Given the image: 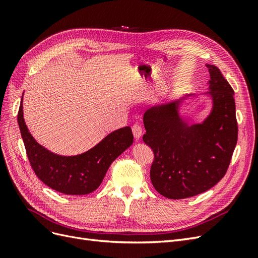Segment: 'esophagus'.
Wrapping results in <instances>:
<instances>
[{
  "label": "esophagus",
  "instance_id": "34e87169",
  "mask_svg": "<svg viewBox=\"0 0 258 258\" xmlns=\"http://www.w3.org/2000/svg\"><path fill=\"white\" fill-rule=\"evenodd\" d=\"M132 134H134L136 140H139L142 136V127L140 126L139 123L134 124V126H132Z\"/></svg>",
  "mask_w": 258,
  "mask_h": 258
}]
</instances>
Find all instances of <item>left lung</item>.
Wrapping results in <instances>:
<instances>
[{
    "label": "left lung",
    "mask_w": 258,
    "mask_h": 258,
    "mask_svg": "<svg viewBox=\"0 0 258 258\" xmlns=\"http://www.w3.org/2000/svg\"><path fill=\"white\" fill-rule=\"evenodd\" d=\"M210 114L189 123L181 115L186 96L146 110L143 141L154 152L151 181L169 199H185L207 191L221 181L238 140L233 90L217 67L207 64Z\"/></svg>",
    "instance_id": "1"
}]
</instances>
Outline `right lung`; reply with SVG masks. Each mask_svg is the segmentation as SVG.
<instances>
[{"mask_svg":"<svg viewBox=\"0 0 258 258\" xmlns=\"http://www.w3.org/2000/svg\"><path fill=\"white\" fill-rule=\"evenodd\" d=\"M22 98L18 112V124L27 155L33 171L50 188L66 195H87L102 183L111 163L134 143L130 127L107 135L89 151L75 156L53 154L38 144L23 118Z\"/></svg>","mask_w":258,"mask_h":258,"instance_id":"1","label":"right lung"}]
</instances>
